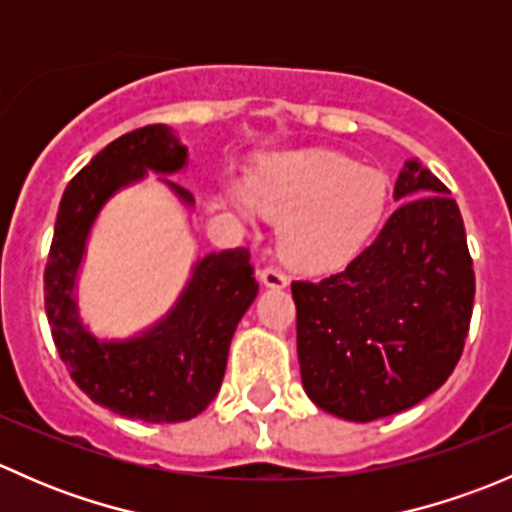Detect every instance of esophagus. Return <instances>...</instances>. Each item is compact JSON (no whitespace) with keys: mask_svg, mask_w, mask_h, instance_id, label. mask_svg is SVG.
I'll use <instances>...</instances> for the list:
<instances>
[{"mask_svg":"<svg viewBox=\"0 0 512 512\" xmlns=\"http://www.w3.org/2000/svg\"><path fill=\"white\" fill-rule=\"evenodd\" d=\"M260 280H262V285L272 287V289H282L289 285V277L280 270V267H265V270L260 272Z\"/></svg>","mask_w":512,"mask_h":512,"instance_id":"34e87169","label":"esophagus"}]
</instances>
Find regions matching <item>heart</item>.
<instances>
[{"instance_id": "1", "label": "heart", "mask_w": 512, "mask_h": 512, "mask_svg": "<svg viewBox=\"0 0 512 512\" xmlns=\"http://www.w3.org/2000/svg\"><path fill=\"white\" fill-rule=\"evenodd\" d=\"M227 198L240 213L257 205L282 220V255L302 270L324 272L347 265L376 235L389 178L342 153L292 151L260 163L250 188L232 185Z\"/></svg>"}]
</instances>
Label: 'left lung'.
Here are the masks:
<instances>
[{
  "instance_id": "left-lung-1",
  "label": "left lung",
  "mask_w": 512,
  "mask_h": 512,
  "mask_svg": "<svg viewBox=\"0 0 512 512\" xmlns=\"http://www.w3.org/2000/svg\"><path fill=\"white\" fill-rule=\"evenodd\" d=\"M394 198L347 270L292 282L302 386L347 421L394 416L441 389L471 327L476 275L456 200L418 160L404 163Z\"/></svg>"
}]
</instances>
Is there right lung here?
Here are the masks:
<instances>
[{"mask_svg":"<svg viewBox=\"0 0 512 512\" xmlns=\"http://www.w3.org/2000/svg\"><path fill=\"white\" fill-rule=\"evenodd\" d=\"M185 160L188 148L165 126L136 128L108 143L66 185L44 270L46 317L71 379L94 404L146 423L188 421L208 409L223 384L237 322L260 289L250 252L235 247L195 262L173 309L138 337L106 342L81 324L76 277L101 208L148 170L163 173L160 180L193 205L188 190L165 178Z\"/></svg>","mask_w":512,"mask_h":512,"instance_id":"right-lung-1","label":"right lung"}]
</instances>
